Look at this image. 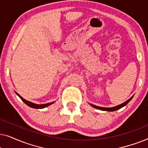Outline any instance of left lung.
Masks as SVG:
<instances>
[{
	"instance_id": "left-lung-1",
	"label": "left lung",
	"mask_w": 148,
	"mask_h": 148,
	"mask_svg": "<svg viewBox=\"0 0 148 148\" xmlns=\"http://www.w3.org/2000/svg\"><path fill=\"white\" fill-rule=\"evenodd\" d=\"M133 98V96L131 97V98H129L128 100H127L126 102H125L124 103H123V104H121L120 105H119V106H114V107H112V108H104V107H100V106H95V105H93V104H90L91 106L94 107V108H96V109H99V110H105V111H114V110H119V109H120L121 108H123V106H125V105H127L128 103L130 102L131 99Z\"/></svg>"
}]
</instances>
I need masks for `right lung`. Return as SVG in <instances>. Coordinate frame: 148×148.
Instances as JSON below:
<instances>
[{"mask_svg": "<svg viewBox=\"0 0 148 148\" xmlns=\"http://www.w3.org/2000/svg\"><path fill=\"white\" fill-rule=\"evenodd\" d=\"M15 93H16V94H17V96H19L20 98H21V100L22 101H23V102L24 103H25V104H27L28 106L31 107V108H38V109L44 108H45V107L49 106V105L53 104V103H54V102H50V103H48V104H34V103H32V102H29V101L25 100V99H23V98H22V97H21V96H20V95L18 94L17 92H15Z\"/></svg>", "mask_w": 148, "mask_h": 148, "instance_id": "obj_1", "label": "right lung"}]
</instances>
